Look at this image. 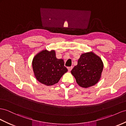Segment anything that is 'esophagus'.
<instances>
[{"mask_svg":"<svg viewBox=\"0 0 126 126\" xmlns=\"http://www.w3.org/2000/svg\"><path fill=\"white\" fill-rule=\"evenodd\" d=\"M72 66H69V67H67V69H68L69 71H71V70H72Z\"/></svg>","mask_w":126,"mask_h":126,"instance_id":"esophagus-1","label":"esophagus"}]
</instances>
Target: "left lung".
Instances as JSON below:
<instances>
[{
    "label": "left lung",
    "instance_id": "8db88e82",
    "mask_svg": "<svg viewBox=\"0 0 126 126\" xmlns=\"http://www.w3.org/2000/svg\"><path fill=\"white\" fill-rule=\"evenodd\" d=\"M103 69L101 58L93 52L81 54L78 64L71 70L77 83L83 88L95 85L99 80Z\"/></svg>",
    "mask_w": 126,
    "mask_h": 126
}]
</instances>
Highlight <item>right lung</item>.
<instances>
[{
  "mask_svg": "<svg viewBox=\"0 0 126 126\" xmlns=\"http://www.w3.org/2000/svg\"><path fill=\"white\" fill-rule=\"evenodd\" d=\"M32 67L37 80L47 86L57 83L67 71L63 60L57 59L53 50H44L37 54L32 61Z\"/></svg>",
  "mask_w": 126,
  "mask_h": 126,
  "instance_id": "right-lung-1",
  "label": "right lung"
}]
</instances>
